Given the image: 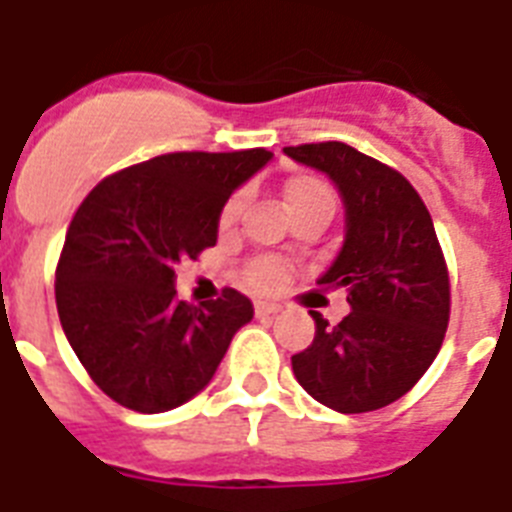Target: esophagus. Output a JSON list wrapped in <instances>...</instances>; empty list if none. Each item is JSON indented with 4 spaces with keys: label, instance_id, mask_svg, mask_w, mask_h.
I'll use <instances>...</instances> for the list:
<instances>
[{
    "label": "esophagus",
    "instance_id": "esophagus-1",
    "mask_svg": "<svg viewBox=\"0 0 512 512\" xmlns=\"http://www.w3.org/2000/svg\"><path fill=\"white\" fill-rule=\"evenodd\" d=\"M279 311H281V305L276 303H255L257 316H276Z\"/></svg>",
    "mask_w": 512,
    "mask_h": 512
}]
</instances>
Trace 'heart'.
<instances>
[{
    "label": "heart",
    "mask_w": 512,
    "mask_h": 512,
    "mask_svg": "<svg viewBox=\"0 0 512 512\" xmlns=\"http://www.w3.org/2000/svg\"><path fill=\"white\" fill-rule=\"evenodd\" d=\"M287 199L289 207H295V204H303V201H313V199H335L332 196V188H329L324 180L313 175H300L292 177L287 183ZM241 207H244V193H233L231 199L225 201L223 212H220V225L223 228H231L241 215ZM287 279V268L276 260H257L247 268V281L255 289H273L279 287L281 281Z\"/></svg>",
    "instance_id": "1"
}]
</instances>
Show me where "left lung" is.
Returning <instances> with one entry per match:
<instances>
[{"label": "left lung", "instance_id": "1", "mask_svg": "<svg viewBox=\"0 0 512 512\" xmlns=\"http://www.w3.org/2000/svg\"><path fill=\"white\" fill-rule=\"evenodd\" d=\"M295 162L327 172L345 201V241L319 279L348 289L353 311L292 356L297 382L329 409L374 412L417 385L441 350L452 289L444 249L420 193L404 175L348 143L287 146Z\"/></svg>", "mask_w": 512, "mask_h": 512}]
</instances>
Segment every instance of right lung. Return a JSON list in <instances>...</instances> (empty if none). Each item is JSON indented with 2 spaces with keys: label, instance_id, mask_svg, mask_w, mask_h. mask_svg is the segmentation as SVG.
<instances>
[{
  "label": "right lung",
  "instance_id": "add662e5",
  "mask_svg": "<svg viewBox=\"0 0 512 512\" xmlns=\"http://www.w3.org/2000/svg\"><path fill=\"white\" fill-rule=\"evenodd\" d=\"M271 159L265 148L175 151L103 177L71 217L55 303L92 382L132 412L159 414L199 393L252 303L177 300L175 265L217 244L225 201Z\"/></svg>",
  "mask_w": 512,
  "mask_h": 512
}]
</instances>
